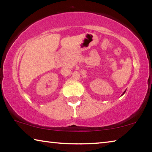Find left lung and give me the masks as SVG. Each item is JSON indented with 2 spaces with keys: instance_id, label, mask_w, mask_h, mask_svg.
<instances>
[{
  "instance_id": "8db88e82",
  "label": "left lung",
  "mask_w": 152,
  "mask_h": 152,
  "mask_svg": "<svg viewBox=\"0 0 152 152\" xmlns=\"http://www.w3.org/2000/svg\"><path fill=\"white\" fill-rule=\"evenodd\" d=\"M125 92H126V90H125V91H124V92H123V94H122V95H121V96H123V94H125Z\"/></svg>"
}]
</instances>
